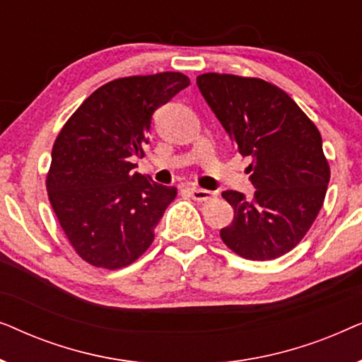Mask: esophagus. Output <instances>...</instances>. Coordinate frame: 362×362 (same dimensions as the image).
Here are the masks:
<instances>
[{"label":"esophagus","mask_w":362,"mask_h":362,"mask_svg":"<svg viewBox=\"0 0 362 362\" xmlns=\"http://www.w3.org/2000/svg\"><path fill=\"white\" fill-rule=\"evenodd\" d=\"M189 194L192 196V199L201 201V202L209 201V199H212V197H214V192L207 191V189H201V187H191Z\"/></svg>","instance_id":"esophagus-1"}]
</instances>
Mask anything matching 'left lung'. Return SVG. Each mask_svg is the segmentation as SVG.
<instances>
[{
    "label": "left lung",
    "instance_id": "8db88e82",
    "mask_svg": "<svg viewBox=\"0 0 362 362\" xmlns=\"http://www.w3.org/2000/svg\"><path fill=\"white\" fill-rule=\"evenodd\" d=\"M197 87L242 156L254 197L224 191L234 221L221 239L249 260H272L303 239L323 206L329 166L315 123L293 98L262 78L202 74Z\"/></svg>",
    "mask_w": 362,
    "mask_h": 362
}]
</instances>
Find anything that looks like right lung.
Masks as SVG:
<instances>
[{
    "label": "right lung",
    "instance_id": "obj_1",
    "mask_svg": "<svg viewBox=\"0 0 362 362\" xmlns=\"http://www.w3.org/2000/svg\"><path fill=\"white\" fill-rule=\"evenodd\" d=\"M180 72L117 78L69 118L52 148L47 192L59 224L83 260L115 270L135 262L176 187L133 171L150 143L153 113L189 86Z\"/></svg>",
    "mask_w": 362,
    "mask_h": 362
}]
</instances>
